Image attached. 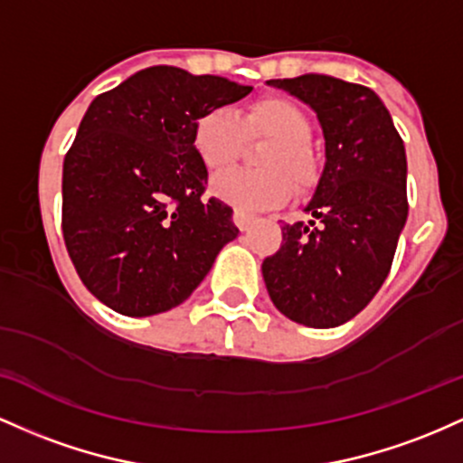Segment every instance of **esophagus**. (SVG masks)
I'll return each mask as SVG.
<instances>
[{
    "label": "esophagus",
    "instance_id": "esophagus-1",
    "mask_svg": "<svg viewBox=\"0 0 463 463\" xmlns=\"http://www.w3.org/2000/svg\"><path fill=\"white\" fill-rule=\"evenodd\" d=\"M232 221H233V225L238 227V230L241 232H245V230H249V227H251V222H253V216L251 214H247L245 210H233V216H232Z\"/></svg>",
    "mask_w": 463,
    "mask_h": 463
}]
</instances>
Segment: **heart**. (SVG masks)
Instances as JSON below:
<instances>
[{
  "label": "heart",
  "mask_w": 463,
  "mask_h": 463,
  "mask_svg": "<svg viewBox=\"0 0 463 463\" xmlns=\"http://www.w3.org/2000/svg\"><path fill=\"white\" fill-rule=\"evenodd\" d=\"M310 119L288 98L267 96L233 113L218 107L205 111L192 128L196 157L212 173L232 168L245 142L267 137L258 153L260 170H236L212 184V192L238 210L260 212L282 205L290 192L310 190L319 179V162L308 139Z\"/></svg>",
  "instance_id": "heart-1"
}]
</instances>
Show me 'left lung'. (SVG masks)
Returning a JSON list of instances; mask_svg holds the SVG:
<instances>
[{
	"instance_id": "1",
	"label": "left lung",
	"mask_w": 463,
	"mask_h": 463,
	"mask_svg": "<svg viewBox=\"0 0 463 463\" xmlns=\"http://www.w3.org/2000/svg\"><path fill=\"white\" fill-rule=\"evenodd\" d=\"M269 85L306 102L326 137V165L306 205L308 222L282 225L262 262L275 308L310 328H335L385 282L409 214L407 155L392 116L370 87L326 74Z\"/></svg>"
}]
</instances>
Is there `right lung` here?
Segmentation results:
<instances>
[{"instance_id":"1","label":"right lung","mask_w":463,"mask_h":463,"mask_svg":"<svg viewBox=\"0 0 463 463\" xmlns=\"http://www.w3.org/2000/svg\"><path fill=\"white\" fill-rule=\"evenodd\" d=\"M251 87L148 67L100 93L63 162V238L78 278L127 317L165 313L192 295L238 236L232 207L205 199L192 146L205 111Z\"/></svg>"}]
</instances>
